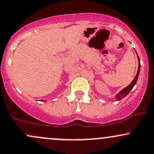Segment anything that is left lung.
Returning a JSON list of instances; mask_svg holds the SVG:
<instances>
[{"mask_svg": "<svg viewBox=\"0 0 154 154\" xmlns=\"http://www.w3.org/2000/svg\"><path fill=\"white\" fill-rule=\"evenodd\" d=\"M137 59H138V69H137V75H136L135 77L134 78L133 80H132V82L130 83V85L128 86L127 88H125V89H123L122 91H121L119 92V93H118L117 95H116V99L117 100H120L121 99H122L123 98H125V96H126L129 93H130V91L133 88L134 86H135V85L136 84V82H137V78H138V76H139V73H140V59L138 57V56H137Z\"/></svg>", "mask_w": 154, "mask_h": 154, "instance_id": "obj_1", "label": "left lung"}]
</instances>
